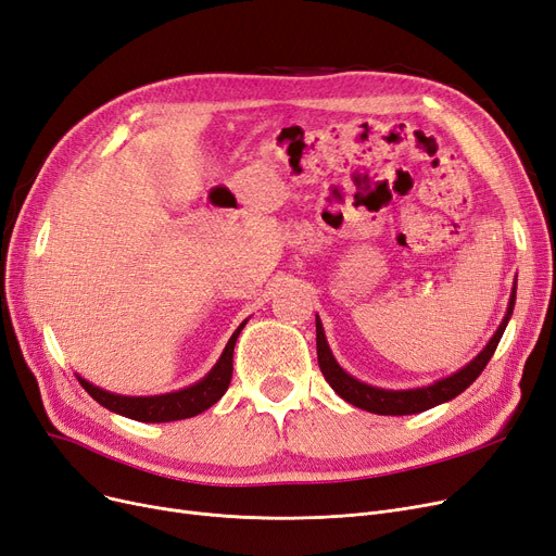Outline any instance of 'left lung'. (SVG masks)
I'll return each mask as SVG.
<instances>
[{
	"label": "left lung",
	"mask_w": 556,
	"mask_h": 556,
	"mask_svg": "<svg viewBox=\"0 0 556 556\" xmlns=\"http://www.w3.org/2000/svg\"><path fill=\"white\" fill-rule=\"evenodd\" d=\"M516 289H518V277H516V281H513V291H510V300H508V306H506V316L502 318L497 332L492 334V339L485 343L483 351L469 364L458 368L456 374H451L446 378H440V380L430 382L426 387H415V389H382V387H374L368 382H362L355 376L343 371V368L339 366V362L334 359V355L330 351V345H327L323 323L316 316V351H318L320 371H323L325 380L330 382V387L343 401L353 403L355 407L366 409V413H374V415H417V413H426V409H430V407L456 399L458 394L465 392V389L471 382H475L481 376V371L485 368V364L490 362V357L495 355L500 339H502L506 325L513 316V306H516Z\"/></svg>",
	"instance_id": "left-lung-1"
}]
</instances>
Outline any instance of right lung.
I'll return each mask as SVG.
<instances>
[{
  "label": "right lung",
  "instance_id": "right-lung-1",
  "mask_svg": "<svg viewBox=\"0 0 556 556\" xmlns=\"http://www.w3.org/2000/svg\"><path fill=\"white\" fill-rule=\"evenodd\" d=\"M247 325V320L240 323L238 330L231 334L229 343L222 351L219 359L215 362V366L205 374L199 382L178 389V392H169V394H160V396H123V394H112L100 389L96 384H91L89 380H85L81 376L75 374V378L79 380V384L87 389L93 401H98L102 407L112 409V413L128 417L135 421H143V424H164V421H178V419H190L201 415L203 409H208L211 405H215L226 389H229L231 382V374H233V348L238 341V334L242 332V327Z\"/></svg>",
  "mask_w": 556,
  "mask_h": 556
}]
</instances>
